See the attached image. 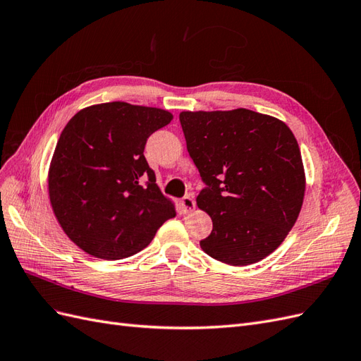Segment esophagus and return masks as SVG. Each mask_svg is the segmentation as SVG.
<instances>
[{"instance_id": "obj_1", "label": "esophagus", "mask_w": 361, "mask_h": 361, "mask_svg": "<svg viewBox=\"0 0 361 361\" xmlns=\"http://www.w3.org/2000/svg\"><path fill=\"white\" fill-rule=\"evenodd\" d=\"M180 207H182V212L183 214H190L194 211L195 207V202L191 197V195H185V197L180 200Z\"/></svg>"}]
</instances>
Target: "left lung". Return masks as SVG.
I'll return each mask as SVG.
<instances>
[{"mask_svg": "<svg viewBox=\"0 0 361 361\" xmlns=\"http://www.w3.org/2000/svg\"><path fill=\"white\" fill-rule=\"evenodd\" d=\"M179 120L206 185L197 206L212 218L202 250L228 265L256 264L283 243L301 211L297 140L281 120L245 108L183 111Z\"/></svg>", "mask_w": 361, "mask_h": 361, "instance_id": "8db88e82", "label": "left lung"}]
</instances>
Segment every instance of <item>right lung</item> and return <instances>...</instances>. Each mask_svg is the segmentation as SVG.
<instances>
[{
	"mask_svg": "<svg viewBox=\"0 0 361 361\" xmlns=\"http://www.w3.org/2000/svg\"><path fill=\"white\" fill-rule=\"evenodd\" d=\"M171 118L159 108L108 102L84 108L64 126L49 167V200L85 253L133 256L176 215L145 157L147 138Z\"/></svg>",
	"mask_w": 361,
	"mask_h": 361,
	"instance_id": "1",
	"label": "right lung"
}]
</instances>
